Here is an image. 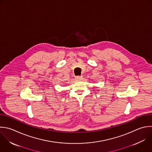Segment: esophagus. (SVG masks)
<instances>
[{"label": "esophagus", "instance_id": "obj_1", "mask_svg": "<svg viewBox=\"0 0 152 152\" xmlns=\"http://www.w3.org/2000/svg\"><path fill=\"white\" fill-rule=\"evenodd\" d=\"M75 79L76 80H82L83 79V76H76Z\"/></svg>", "mask_w": 152, "mask_h": 152}]
</instances>
